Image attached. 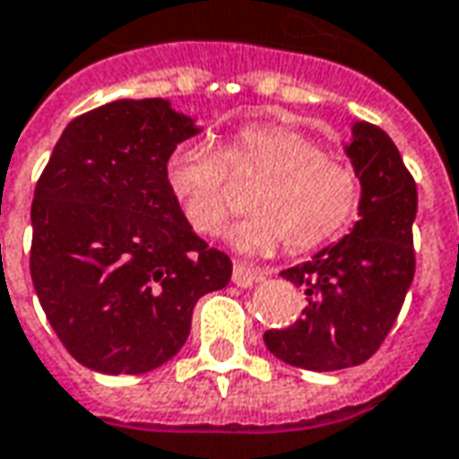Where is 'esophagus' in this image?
Wrapping results in <instances>:
<instances>
[{"label":"esophagus","mask_w":459,"mask_h":459,"mask_svg":"<svg viewBox=\"0 0 459 459\" xmlns=\"http://www.w3.org/2000/svg\"><path fill=\"white\" fill-rule=\"evenodd\" d=\"M268 275V270L263 268H253V265H243V263H236L233 265V282L238 288H250L253 282H258Z\"/></svg>","instance_id":"1"}]
</instances>
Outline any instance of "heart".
Returning a JSON list of instances; mask_svg holds the SVG:
<instances>
[{
	"mask_svg": "<svg viewBox=\"0 0 459 459\" xmlns=\"http://www.w3.org/2000/svg\"><path fill=\"white\" fill-rule=\"evenodd\" d=\"M233 179H258L248 219L233 230L243 250H270L282 240L292 255L325 246L351 223L361 179L349 161L327 154L325 144L295 125H243L213 147L204 140L174 144L164 160L171 199L194 233L213 238L238 204Z\"/></svg>",
	"mask_w": 459,
	"mask_h": 459,
	"instance_id": "obj_1",
	"label": "heart"
}]
</instances>
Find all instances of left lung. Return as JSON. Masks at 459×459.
I'll use <instances>...</instances> for the list:
<instances>
[{"label": "left lung", "mask_w": 459, "mask_h": 459, "mask_svg": "<svg viewBox=\"0 0 459 459\" xmlns=\"http://www.w3.org/2000/svg\"><path fill=\"white\" fill-rule=\"evenodd\" d=\"M361 179L354 230L307 263L280 275L305 290L302 317L268 329L270 354L307 371H339L368 361L394 329L415 275L418 189L401 152L381 127L359 122L346 147Z\"/></svg>", "instance_id": "obj_1"}]
</instances>
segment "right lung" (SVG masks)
Returning <instances> with one entry per match:
<instances>
[{
	"instance_id": "right-lung-1",
	"label": "right lung",
	"mask_w": 459,
	"mask_h": 459,
	"mask_svg": "<svg viewBox=\"0 0 459 459\" xmlns=\"http://www.w3.org/2000/svg\"><path fill=\"white\" fill-rule=\"evenodd\" d=\"M196 134L164 98L78 115L36 181L29 270L56 337L100 374H144L179 351L194 305L233 263L186 226L164 181Z\"/></svg>"
}]
</instances>
